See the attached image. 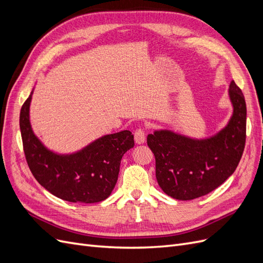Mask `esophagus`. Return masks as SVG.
Wrapping results in <instances>:
<instances>
[{
    "instance_id": "esophagus-1",
    "label": "esophagus",
    "mask_w": 263,
    "mask_h": 263,
    "mask_svg": "<svg viewBox=\"0 0 263 263\" xmlns=\"http://www.w3.org/2000/svg\"><path fill=\"white\" fill-rule=\"evenodd\" d=\"M134 138H135V141H136V144H138V145L144 144L145 140H146L145 130L142 128H138L134 134Z\"/></svg>"
}]
</instances>
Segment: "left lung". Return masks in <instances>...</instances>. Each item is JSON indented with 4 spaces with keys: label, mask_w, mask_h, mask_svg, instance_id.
<instances>
[{
    "label": "left lung",
    "mask_w": 263,
    "mask_h": 263,
    "mask_svg": "<svg viewBox=\"0 0 263 263\" xmlns=\"http://www.w3.org/2000/svg\"><path fill=\"white\" fill-rule=\"evenodd\" d=\"M233 115L224 128L203 139L168 129L149 134L147 144L156 158V178L163 192L189 201L209 194L235 172L246 142L247 107L235 81L228 89Z\"/></svg>",
    "instance_id": "obj_1"
}]
</instances>
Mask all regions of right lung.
<instances>
[{
  "instance_id": "1",
  "label": "right lung",
  "mask_w": 263,
  "mask_h": 263,
  "mask_svg": "<svg viewBox=\"0 0 263 263\" xmlns=\"http://www.w3.org/2000/svg\"><path fill=\"white\" fill-rule=\"evenodd\" d=\"M31 91L20 115L24 153L39 184L52 195L72 203H98L107 198L117 182L121 160L134 147L129 130L105 135L81 150L59 155L49 150L31 129Z\"/></svg>"
}]
</instances>
